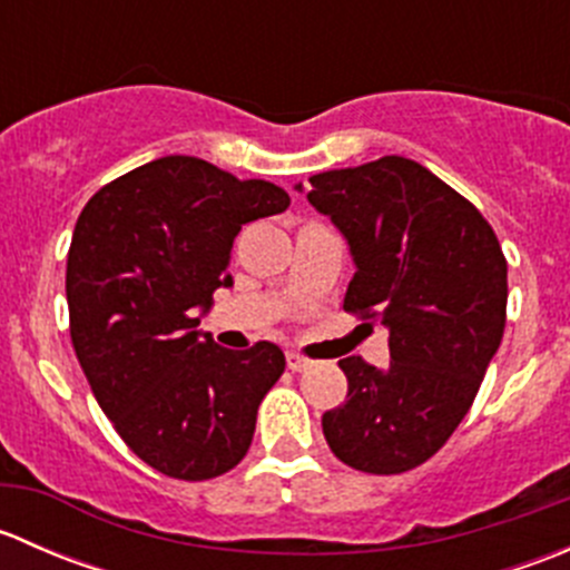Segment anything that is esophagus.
I'll use <instances>...</instances> for the list:
<instances>
[{
    "label": "esophagus",
    "mask_w": 570,
    "mask_h": 570,
    "mask_svg": "<svg viewBox=\"0 0 570 570\" xmlns=\"http://www.w3.org/2000/svg\"><path fill=\"white\" fill-rule=\"evenodd\" d=\"M286 366H289L292 372H303L312 366V361L303 358V355H297V353H286Z\"/></svg>",
    "instance_id": "34e87169"
}]
</instances>
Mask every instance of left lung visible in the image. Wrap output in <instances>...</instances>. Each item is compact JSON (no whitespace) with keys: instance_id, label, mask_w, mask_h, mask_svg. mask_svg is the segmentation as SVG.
<instances>
[{"instance_id":"left-lung-1","label":"left lung","mask_w":570,"mask_h":570,"mask_svg":"<svg viewBox=\"0 0 570 570\" xmlns=\"http://www.w3.org/2000/svg\"><path fill=\"white\" fill-rule=\"evenodd\" d=\"M308 204L347 239L355 275L344 312L389 327V366L338 361L344 405L322 433L342 463L402 474L446 444L497 355L508 262L485 217L405 157L308 178ZM295 189L303 193V184Z\"/></svg>"}]
</instances>
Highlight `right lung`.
I'll use <instances>...</instances> for the list:
<instances>
[{
  "label": "right lung",
  "mask_w": 570,
  "mask_h": 570,
  "mask_svg": "<svg viewBox=\"0 0 570 570\" xmlns=\"http://www.w3.org/2000/svg\"><path fill=\"white\" fill-rule=\"evenodd\" d=\"M286 206L275 184L176 154L105 184L79 215L66 267L73 350L120 439L163 474L234 469L284 375L278 344L226 350L198 325L232 286L234 237Z\"/></svg>",
  "instance_id": "1"
}]
</instances>
